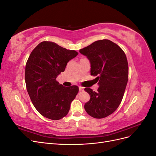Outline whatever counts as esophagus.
Returning a JSON list of instances; mask_svg holds the SVG:
<instances>
[{
    "mask_svg": "<svg viewBox=\"0 0 156 156\" xmlns=\"http://www.w3.org/2000/svg\"><path fill=\"white\" fill-rule=\"evenodd\" d=\"M79 91H83L84 90V88L82 87H79Z\"/></svg>",
    "mask_w": 156,
    "mask_h": 156,
    "instance_id": "34e87169",
    "label": "esophagus"
}]
</instances>
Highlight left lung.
Wrapping results in <instances>:
<instances>
[{
    "label": "left lung",
    "mask_w": 156,
    "mask_h": 156,
    "mask_svg": "<svg viewBox=\"0 0 156 156\" xmlns=\"http://www.w3.org/2000/svg\"><path fill=\"white\" fill-rule=\"evenodd\" d=\"M90 63V74L97 76L98 91L84 90L90 96L84 104L88 114L103 119L114 112L123 98L128 81V63L120 47L108 40H102L79 50Z\"/></svg>",
    "instance_id": "obj_1"
}]
</instances>
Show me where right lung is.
<instances>
[{
    "mask_svg": "<svg viewBox=\"0 0 156 156\" xmlns=\"http://www.w3.org/2000/svg\"><path fill=\"white\" fill-rule=\"evenodd\" d=\"M77 55L52 41L41 42L30 53L25 67L27 90L33 105L44 117L58 120L68 113L79 88L64 87L56 78Z\"/></svg>",
    "mask_w": 156,
    "mask_h": 156,
    "instance_id": "1",
    "label": "right lung"
}]
</instances>
